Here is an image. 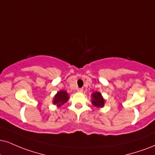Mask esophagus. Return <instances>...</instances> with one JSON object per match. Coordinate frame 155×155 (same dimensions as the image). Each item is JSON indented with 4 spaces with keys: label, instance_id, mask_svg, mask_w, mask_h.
Segmentation results:
<instances>
[{
    "label": "esophagus",
    "instance_id": "1",
    "mask_svg": "<svg viewBox=\"0 0 155 155\" xmlns=\"http://www.w3.org/2000/svg\"><path fill=\"white\" fill-rule=\"evenodd\" d=\"M83 91H84V89L83 88L77 89V92H83Z\"/></svg>",
    "mask_w": 155,
    "mask_h": 155
}]
</instances>
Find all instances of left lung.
Segmentation results:
<instances>
[{"mask_svg":"<svg viewBox=\"0 0 155 155\" xmlns=\"http://www.w3.org/2000/svg\"><path fill=\"white\" fill-rule=\"evenodd\" d=\"M92 103L93 105L97 107H102L105 105V100L99 92H96L92 94Z\"/></svg>","mask_w":155,"mask_h":155,"instance_id":"1","label":"left lung"}]
</instances>
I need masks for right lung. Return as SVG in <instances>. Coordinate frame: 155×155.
<instances>
[{
    "label": "right lung",
    "instance_id": "obj_1",
    "mask_svg": "<svg viewBox=\"0 0 155 155\" xmlns=\"http://www.w3.org/2000/svg\"><path fill=\"white\" fill-rule=\"evenodd\" d=\"M68 94H67L66 91H60L55 94V97L53 100V104H55L58 107H61V105L68 101Z\"/></svg>",
    "mask_w": 155,
    "mask_h": 155
}]
</instances>
